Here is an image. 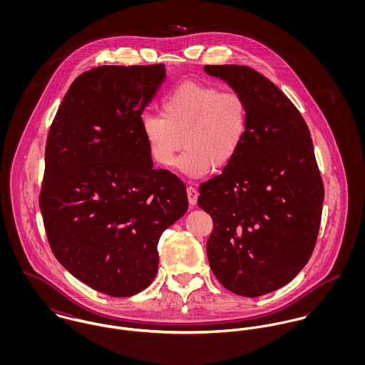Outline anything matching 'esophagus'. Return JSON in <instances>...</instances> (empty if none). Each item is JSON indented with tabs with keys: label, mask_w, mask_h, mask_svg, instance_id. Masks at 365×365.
Here are the masks:
<instances>
[{
	"label": "esophagus",
	"mask_w": 365,
	"mask_h": 365,
	"mask_svg": "<svg viewBox=\"0 0 365 365\" xmlns=\"http://www.w3.org/2000/svg\"><path fill=\"white\" fill-rule=\"evenodd\" d=\"M187 195H188V202L191 204V205H195L197 204V201H198V191L194 188V187H188L187 188Z\"/></svg>",
	"instance_id": "1"
}]
</instances>
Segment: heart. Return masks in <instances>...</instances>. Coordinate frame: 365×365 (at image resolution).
Returning <instances> with one entry per match:
<instances>
[{
  "label": "heart",
  "mask_w": 365,
  "mask_h": 365,
  "mask_svg": "<svg viewBox=\"0 0 365 365\" xmlns=\"http://www.w3.org/2000/svg\"><path fill=\"white\" fill-rule=\"evenodd\" d=\"M142 135L157 165L168 168L187 149L180 167L202 177L229 165L243 148L249 130V106L236 91L198 81H184L161 101V115L145 113Z\"/></svg>",
  "instance_id": "heart-1"
}]
</instances>
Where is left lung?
Listing matches in <instances>:
<instances>
[{"instance_id":"1","label":"left lung","mask_w":365,"mask_h":365,"mask_svg":"<svg viewBox=\"0 0 365 365\" xmlns=\"http://www.w3.org/2000/svg\"><path fill=\"white\" fill-rule=\"evenodd\" d=\"M249 106L237 157L200 185L213 230L209 265L230 292L256 298L291 279L311 259L324 187L305 119L284 93L247 66L207 64Z\"/></svg>"}]
</instances>
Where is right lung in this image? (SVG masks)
<instances>
[{
    "label": "right lung",
    "mask_w": 365,
    "mask_h": 365,
    "mask_svg": "<svg viewBox=\"0 0 365 365\" xmlns=\"http://www.w3.org/2000/svg\"><path fill=\"white\" fill-rule=\"evenodd\" d=\"M164 77V64L83 73L46 140L39 207L53 255L76 278L115 298L152 284L160 236L188 208L184 182L153 168L142 135V112Z\"/></svg>",
    "instance_id": "1"
}]
</instances>
